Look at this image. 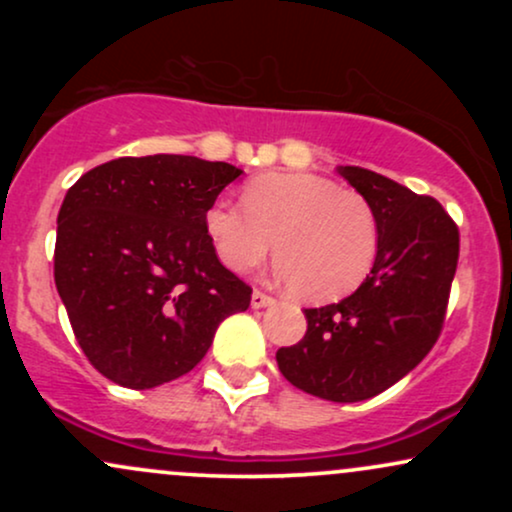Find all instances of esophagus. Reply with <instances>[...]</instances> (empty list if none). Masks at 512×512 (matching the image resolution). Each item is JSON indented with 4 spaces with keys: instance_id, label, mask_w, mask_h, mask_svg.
Returning a JSON list of instances; mask_svg holds the SVG:
<instances>
[{
    "instance_id": "1",
    "label": "esophagus",
    "mask_w": 512,
    "mask_h": 512,
    "mask_svg": "<svg viewBox=\"0 0 512 512\" xmlns=\"http://www.w3.org/2000/svg\"><path fill=\"white\" fill-rule=\"evenodd\" d=\"M276 301L272 296H267V293H262V291H252V298H250V305L255 310H260V308H267V305H274Z\"/></svg>"
}]
</instances>
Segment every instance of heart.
I'll return each instance as SVG.
<instances>
[{"mask_svg": "<svg viewBox=\"0 0 512 512\" xmlns=\"http://www.w3.org/2000/svg\"><path fill=\"white\" fill-rule=\"evenodd\" d=\"M204 228L219 260L250 272L274 245L279 276L305 301H334L361 286L380 245L373 204L310 173H264L243 187V207L214 202Z\"/></svg>", "mask_w": 512, "mask_h": 512, "instance_id": "obj_1", "label": "heart"}]
</instances>
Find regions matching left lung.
<instances>
[{"mask_svg": "<svg viewBox=\"0 0 512 512\" xmlns=\"http://www.w3.org/2000/svg\"><path fill=\"white\" fill-rule=\"evenodd\" d=\"M337 170L373 204L378 257L351 296L305 310V337L281 346L276 363L308 395L363 402L402 380L438 342L460 257V231L433 197L366 168Z\"/></svg>", "mask_w": 512, "mask_h": 512, "instance_id": "8db88e82", "label": "left lung"}]
</instances>
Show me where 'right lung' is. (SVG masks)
<instances>
[{
	"label": "right lung",
	"mask_w": 512,
	"mask_h": 512,
	"mask_svg": "<svg viewBox=\"0 0 512 512\" xmlns=\"http://www.w3.org/2000/svg\"><path fill=\"white\" fill-rule=\"evenodd\" d=\"M243 170L197 156L115 158L69 187L55 284L76 342L132 390L190 373L252 289L216 257L204 214Z\"/></svg>",
	"instance_id": "obj_1"
}]
</instances>
